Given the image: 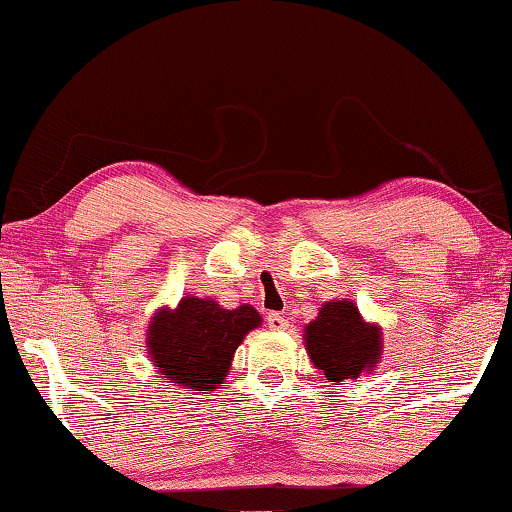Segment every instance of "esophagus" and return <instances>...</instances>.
Wrapping results in <instances>:
<instances>
[{
    "instance_id": "1",
    "label": "esophagus",
    "mask_w": 512,
    "mask_h": 512,
    "mask_svg": "<svg viewBox=\"0 0 512 512\" xmlns=\"http://www.w3.org/2000/svg\"><path fill=\"white\" fill-rule=\"evenodd\" d=\"M268 328L270 330H286L288 328V318L277 314V311H272V314L268 316Z\"/></svg>"
}]
</instances>
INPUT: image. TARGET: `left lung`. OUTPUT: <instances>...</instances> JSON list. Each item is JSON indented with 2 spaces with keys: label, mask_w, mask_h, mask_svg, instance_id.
<instances>
[{
  "label": "left lung",
  "mask_w": 512,
  "mask_h": 512,
  "mask_svg": "<svg viewBox=\"0 0 512 512\" xmlns=\"http://www.w3.org/2000/svg\"><path fill=\"white\" fill-rule=\"evenodd\" d=\"M305 344L316 369L339 385L362 372H372L381 360V328L362 321L351 300L325 302L316 321L305 328Z\"/></svg>",
  "instance_id": "8db88e82"
}]
</instances>
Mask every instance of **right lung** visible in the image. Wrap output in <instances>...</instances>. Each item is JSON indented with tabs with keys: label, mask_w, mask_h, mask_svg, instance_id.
<instances>
[{
	"label": "right lung",
	"mask_w": 512,
	"mask_h": 512,
	"mask_svg": "<svg viewBox=\"0 0 512 512\" xmlns=\"http://www.w3.org/2000/svg\"><path fill=\"white\" fill-rule=\"evenodd\" d=\"M261 325L251 305L224 309L210 298L187 295L177 309H159L147 330L152 365L168 383L214 390L226 379L235 348Z\"/></svg>",
	"instance_id": "right-lung-1"
}]
</instances>
